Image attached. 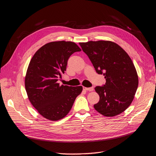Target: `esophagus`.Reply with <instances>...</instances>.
<instances>
[{"label":"esophagus","mask_w":156,"mask_h":156,"mask_svg":"<svg viewBox=\"0 0 156 156\" xmlns=\"http://www.w3.org/2000/svg\"><path fill=\"white\" fill-rule=\"evenodd\" d=\"M83 89L85 90H89V91H93L94 90L93 87H83Z\"/></svg>","instance_id":"34e87169"}]
</instances>
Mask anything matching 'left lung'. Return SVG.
Masks as SVG:
<instances>
[{
    "mask_svg": "<svg viewBox=\"0 0 156 156\" xmlns=\"http://www.w3.org/2000/svg\"><path fill=\"white\" fill-rule=\"evenodd\" d=\"M79 44L96 72L106 79L105 84L95 87L99 101L94 108L105 116L123 113L132 103L139 84L136 69L129 55L109 41H90Z\"/></svg>",
    "mask_w": 156,
    "mask_h": 156,
    "instance_id": "8db88e82",
    "label": "left lung"
}]
</instances>
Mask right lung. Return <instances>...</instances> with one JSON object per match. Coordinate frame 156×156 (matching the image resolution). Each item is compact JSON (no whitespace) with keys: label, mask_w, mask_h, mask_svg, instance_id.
Returning <instances> with one entry per match:
<instances>
[{"label":"right lung","mask_w":156,"mask_h":156,"mask_svg":"<svg viewBox=\"0 0 156 156\" xmlns=\"http://www.w3.org/2000/svg\"><path fill=\"white\" fill-rule=\"evenodd\" d=\"M81 51L74 42L53 41L43 45L31 58L25 77V88L32 105L50 120L57 121L70 112L82 86H60L71 55Z\"/></svg>","instance_id":"obj_1"}]
</instances>
